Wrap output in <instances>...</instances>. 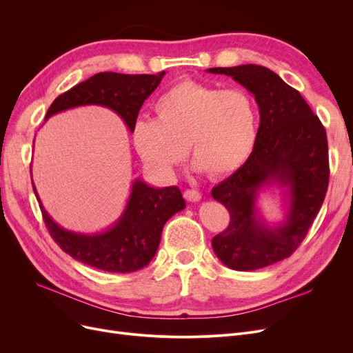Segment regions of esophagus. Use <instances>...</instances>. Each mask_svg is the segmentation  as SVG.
I'll return each instance as SVG.
<instances>
[{
    "mask_svg": "<svg viewBox=\"0 0 353 353\" xmlns=\"http://www.w3.org/2000/svg\"><path fill=\"white\" fill-rule=\"evenodd\" d=\"M184 199H186L188 201H199L201 199V194L197 192V190H186L184 192Z\"/></svg>",
    "mask_w": 353,
    "mask_h": 353,
    "instance_id": "esophagus-1",
    "label": "esophagus"
}]
</instances>
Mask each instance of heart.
<instances>
[{
  "mask_svg": "<svg viewBox=\"0 0 353 353\" xmlns=\"http://www.w3.org/2000/svg\"><path fill=\"white\" fill-rule=\"evenodd\" d=\"M156 119H140L133 143L140 157L163 177L173 176L186 156L213 179L242 169L257 141L259 113L243 88H220L183 80L156 100Z\"/></svg>",
  "mask_w": 353,
  "mask_h": 353,
  "instance_id": "1",
  "label": "heart"
}]
</instances>
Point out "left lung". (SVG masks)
Listing matches in <instances>:
<instances>
[{"mask_svg":"<svg viewBox=\"0 0 353 353\" xmlns=\"http://www.w3.org/2000/svg\"><path fill=\"white\" fill-rule=\"evenodd\" d=\"M225 74L254 96L261 114L257 141L242 169L212 190L230 223L212 239L220 262L249 272L289 257L319 213L329 183L326 132L298 90L256 64L206 70ZM284 189L285 216L269 224L256 206L260 193Z\"/></svg>","mask_w":353,"mask_h":353,"instance_id":"1","label":"left lung"}]
</instances>
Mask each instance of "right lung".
<instances>
[{"instance_id":"1","label":"right lung","mask_w":353,"mask_h":353,"mask_svg":"<svg viewBox=\"0 0 353 353\" xmlns=\"http://www.w3.org/2000/svg\"><path fill=\"white\" fill-rule=\"evenodd\" d=\"M164 74L165 71L159 74L99 72L55 99L46 120L70 108L101 105L113 110L133 133L144 100L159 87ZM32 189L46 226L57 245L77 262L111 273L136 272L150 263L165 221L186 208L179 188H153L137 177L132 183V192L121 216L113 225L96 233H79L55 223L44 209L34 181Z\"/></svg>"}]
</instances>
